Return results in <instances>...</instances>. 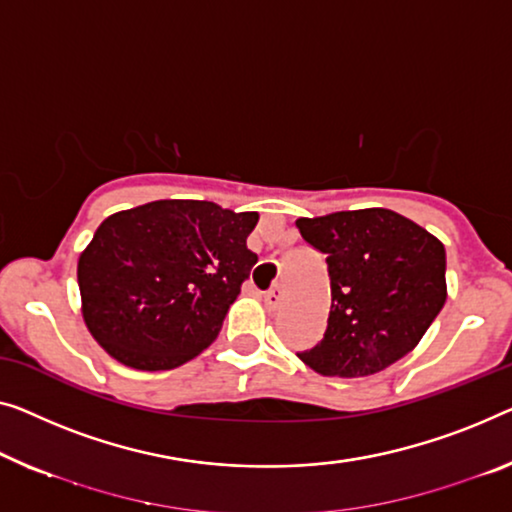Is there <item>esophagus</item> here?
Returning a JSON list of instances; mask_svg holds the SVG:
<instances>
[{
	"instance_id": "34e87169",
	"label": "esophagus",
	"mask_w": 512,
	"mask_h": 512,
	"mask_svg": "<svg viewBox=\"0 0 512 512\" xmlns=\"http://www.w3.org/2000/svg\"><path fill=\"white\" fill-rule=\"evenodd\" d=\"M264 303H266V308H269V310H278L280 303H282V289L278 285L271 287L269 292L264 294Z\"/></svg>"
}]
</instances>
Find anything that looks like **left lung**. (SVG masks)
<instances>
[{
  "mask_svg": "<svg viewBox=\"0 0 512 512\" xmlns=\"http://www.w3.org/2000/svg\"><path fill=\"white\" fill-rule=\"evenodd\" d=\"M305 243L326 255L331 312L324 338L299 358L324 377H365L418 345L446 303V250L388 209L299 218Z\"/></svg>",
  "mask_w": 512,
  "mask_h": 512,
  "instance_id": "1",
  "label": "left lung"
}]
</instances>
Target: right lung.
<instances>
[{"instance_id":"1","label":"right lung","mask_w":512,"mask_h":512,"mask_svg":"<svg viewBox=\"0 0 512 512\" xmlns=\"http://www.w3.org/2000/svg\"><path fill=\"white\" fill-rule=\"evenodd\" d=\"M257 211L158 200L105 218L80 255L82 317L135 370H172L204 352L257 264Z\"/></svg>"}]
</instances>
